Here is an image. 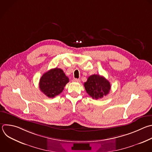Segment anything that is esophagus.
<instances>
[{"mask_svg":"<svg viewBox=\"0 0 152 152\" xmlns=\"http://www.w3.org/2000/svg\"><path fill=\"white\" fill-rule=\"evenodd\" d=\"M72 81L73 82H80V80L79 79H73V80H72Z\"/></svg>","mask_w":152,"mask_h":152,"instance_id":"obj_1","label":"esophagus"}]
</instances>
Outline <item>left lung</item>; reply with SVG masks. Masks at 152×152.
Here are the masks:
<instances>
[{
    "label": "left lung",
    "instance_id": "1",
    "mask_svg": "<svg viewBox=\"0 0 152 152\" xmlns=\"http://www.w3.org/2000/svg\"><path fill=\"white\" fill-rule=\"evenodd\" d=\"M84 86L88 94L95 99L107 95L111 88L110 82L104 77L98 75L90 76L84 83Z\"/></svg>",
    "mask_w": 152,
    "mask_h": 152
}]
</instances>
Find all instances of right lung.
I'll return each mask as SVG.
<instances>
[{
	"label": "right lung",
	"instance_id": "1",
	"mask_svg": "<svg viewBox=\"0 0 152 152\" xmlns=\"http://www.w3.org/2000/svg\"><path fill=\"white\" fill-rule=\"evenodd\" d=\"M69 79L61 69L55 68L45 73L39 80L40 91L48 97L54 98L64 89Z\"/></svg>",
	"mask_w": 152,
	"mask_h": 152
}]
</instances>
